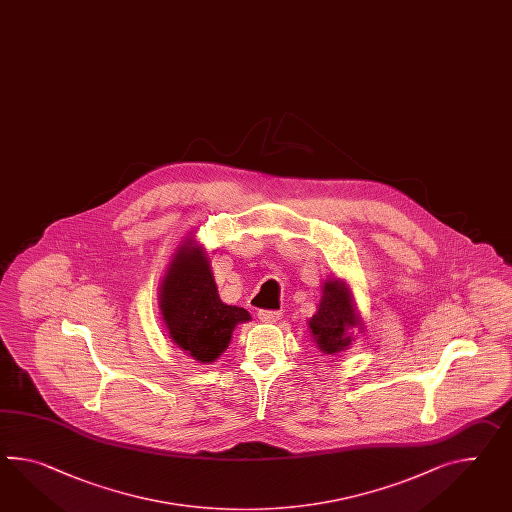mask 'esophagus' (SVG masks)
<instances>
[{"label": "esophagus", "instance_id": "obj_1", "mask_svg": "<svg viewBox=\"0 0 512 512\" xmlns=\"http://www.w3.org/2000/svg\"><path fill=\"white\" fill-rule=\"evenodd\" d=\"M257 316L264 324H275L281 318V311H264L262 309V311L257 312Z\"/></svg>", "mask_w": 512, "mask_h": 512}]
</instances>
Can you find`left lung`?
Listing matches in <instances>:
<instances>
[{"label": "left lung", "instance_id": "1", "mask_svg": "<svg viewBox=\"0 0 512 512\" xmlns=\"http://www.w3.org/2000/svg\"><path fill=\"white\" fill-rule=\"evenodd\" d=\"M359 314L355 312L353 296L348 285L342 279H327L322 287V300L318 311L309 320L311 337L316 348L324 355H335L351 344L349 329L361 327Z\"/></svg>", "mask_w": 512, "mask_h": 512}]
</instances>
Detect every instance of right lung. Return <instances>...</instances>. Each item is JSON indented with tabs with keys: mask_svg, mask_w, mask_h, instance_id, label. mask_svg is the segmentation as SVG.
Returning <instances> with one entry per match:
<instances>
[{
	"mask_svg": "<svg viewBox=\"0 0 512 512\" xmlns=\"http://www.w3.org/2000/svg\"><path fill=\"white\" fill-rule=\"evenodd\" d=\"M164 324L179 348L198 362H214L224 353L233 329L250 322V312L220 300L209 257L192 238L181 244L159 288Z\"/></svg>",
	"mask_w": 512,
	"mask_h": 512,
	"instance_id": "right-lung-1",
	"label": "right lung"
}]
</instances>
